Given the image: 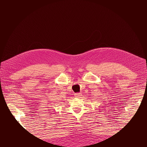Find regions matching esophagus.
Listing matches in <instances>:
<instances>
[{
    "mask_svg": "<svg viewBox=\"0 0 147 147\" xmlns=\"http://www.w3.org/2000/svg\"><path fill=\"white\" fill-rule=\"evenodd\" d=\"M74 96H75L76 97L79 98L80 96H82V94H80V93H76V94H74Z\"/></svg>",
    "mask_w": 147,
    "mask_h": 147,
    "instance_id": "34e87169",
    "label": "esophagus"
}]
</instances>
